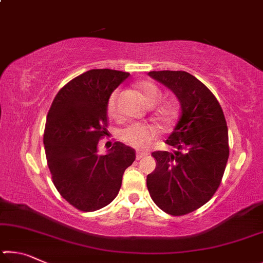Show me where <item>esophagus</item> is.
I'll return each mask as SVG.
<instances>
[{
  "label": "esophagus",
  "mask_w": 263,
  "mask_h": 263,
  "mask_svg": "<svg viewBox=\"0 0 263 263\" xmlns=\"http://www.w3.org/2000/svg\"><path fill=\"white\" fill-rule=\"evenodd\" d=\"M148 153H145V152H140V151H138L137 152V160H140V159H142L144 157H146V155H147Z\"/></svg>",
  "instance_id": "obj_1"
}]
</instances>
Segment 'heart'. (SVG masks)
Returning <instances> with one entry per match:
<instances>
[{
	"label": "heart",
	"mask_w": 263,
	"mask_h": 263,
	"mask_svg": "<svg viewBox=\"0 0 263 263\" xmlns=\"http://www.w3.org/2000/svg\"><path fill=\"white\" fill-rule=\"evenodd\" d=\"M138 89L144 96V100L149 106H155L162 100V91L157 84L151 81H142L138 83ZM119 90L112 91L108 101V112L112 117H116L119 114ZM174 111L169 106H162L158 111V119L162 123H169L172 121ZM157 135V130L153 126L142 125V124H132L122 131V137L127 144H130L138 148H145L151 140Z\"/></svg>",
	"instance_id": "b5f03b06"
}]
</instances>
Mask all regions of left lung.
Segmentation results:
<instances>
[{"instance_id":"obj_1","label":"left lung","mask_w":263,"mask_h":263,"mask_svg":"<svg viewBox=\"0 0 263 263\" xmlns=\"http://www.w3.org/2000/svg\"><path fill=\"white\" fill-rule=\"evenodd\" d=\"M148 75L174 92L180 118L166 144L175 151L153 152L157 161L147 175L153 202L168 215L197 210L216 193L228 163L229 132L221 106L204 84L183 70Z\"/></svg>"}]
</instances>
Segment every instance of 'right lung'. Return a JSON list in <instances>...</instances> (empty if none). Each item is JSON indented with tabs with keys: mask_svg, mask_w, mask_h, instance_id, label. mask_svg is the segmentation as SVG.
<instances>
[{
	"mask_svg": "<svg viewBox=\"0 0 263 263\" xmlns=\"http://www.w3.org/2000/svg\"><path fill=\"white\" fill-rule=\"evenodd\" d=\"M130 77L114 69H90L58 92L47 114L44 146L57 190L81 211L100 210L118 195L135 149L115 142L99 155V141L106 133L108 101Z\"/></svg>",
	"mask_w": 263,
	"mask_h": 263,
	"instance_id": "right-lung-1",
	"label": "right lung"
}]
</instances>
